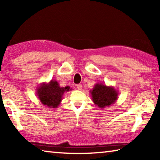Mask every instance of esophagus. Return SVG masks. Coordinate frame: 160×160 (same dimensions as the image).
I'll return each instance as SVG.
<instances>
[{
  "label": "esophagus",
  "instance_id": "34e87169",
  "mask_svg": "<svg viewBox=\"0 0 160 160\" xmlns=\"http://www.w3.org/2000/svg\"><path fill=\"white\" fill-rule=\"evenodd\" d=\"M82 86L81 84H78V85H77V89L78 90H82Z\"/></svg>",
  "mask_w": 160,
  "mask_h": 160
}]
</instances>
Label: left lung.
<instances>
[{
	"mask_svg": "<svg viewBox=\"0 0 160 160\" xmlns=\"http://www.w3.org/2000/svg\"><path fill=\"white\" fill-rule=\"evenodd\" d=\"M92 99L96 106L104 109L114 104L118 99V91L112 86L97 83L90 90Z\"/></svg>",
	"mask_w": 160,
	"mask_h": 160,
	"instance_id": "obj_1",
	"label": "left lung"
}]
</instances>
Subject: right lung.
Segmentation results:
<instances>
[{
  "instance_id": "1",
  "label": "right lung",
  "mask_w": 160,
  "mask_h": 160,
  "mask_svg": "<svg viewBox=\"0 0 160 160\" xmlns=\"http://www.w3.org/2000/svg\"><path fill=\"white\" fill-rule=\"evenodd\" d=\"M71 90L69 86L60 87L56 80L49 82H42L37 88V95L44 106L50 109L58 108L65 92Z\"/></svg>"
}]
</instances>
